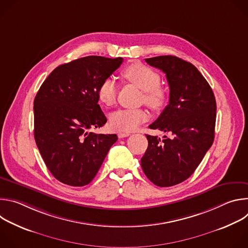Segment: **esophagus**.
<instances>
[{
	"label": "esophagus",
	"instance_id": "34e87169",
	"mask_svg": "<svg viewBox=\"0 0 248 248\" xmlns=\"http://www.w3.org/2000/svg\"><path fill=\"white\" fill-rule=\"evenodd\" d=\"M130 134L129 133H127V132H119L118 133V136H119V138H124V137H127V136H129Z\"/></svg>",
	"mask_w": 248,
	"mask_h": 248
}]
</instances>
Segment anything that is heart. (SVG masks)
<instances>
[{"mask_svg": "<svg viewBox=\"0 0 248 248\" xmlns=\"http://www.w3.org/2000/svg\"><path fill=\"white\" fill-rule=\"evenodd\" d=\"M124 78L143 91L141 98L148 107L153 110H160L166 102V92L160 87V75L153 68L135 62L128 65L123 73ZM98 100L105 106H113L117 98L116 82L107 78L101 82L97 89ZM148 119V115L143 109L119 110L110 117V126L113 130L120 132H129L135 130L141 124Z\"/></svg>", "mask_w": 248, "mask_h": 248, "instance_id": "obj_1", "label": "heart"}]
</instances>
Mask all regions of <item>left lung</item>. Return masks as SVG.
<instances>
[{"label": "left lung", "mask_w": 248, "mask_h": 248, "mask_svg": "<svg viewBox=\"0 0 248 248\" xmlns=\"http://www.w3.org/2000/svg\"><path fill=\"white\" fill-rule=\"evenodd\" d=\"M166 74L170 86L169 104L149 125L170 134L161 140L146 134L148 147L141 167L157 186L183 183L194 172L213 144L216 124V99L199 70L174 56L145 59Z\"/></svg>", "instance_id": "1"}]
</instances>
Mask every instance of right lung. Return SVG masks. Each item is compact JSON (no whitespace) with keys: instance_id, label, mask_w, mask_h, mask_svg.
Returning <instances> with one entry per match:
<instances>
[{"instance_id":"obj_1","label":"right lung","mask_w":248,"mask_h":248,"mask_svg":"<svg viewBox=\"0 0 248 248\" xmlns=\"http://www.w3.org/2000/svg\"><path fill=\"white\" fill-rule=\"evenodd\" d=\"M124 59L88 56L56 67L34 99V138L51 173L67 186H84L97 174L116 134H97L107 119L97 89Z\"/></svg>"}]
</instances>
